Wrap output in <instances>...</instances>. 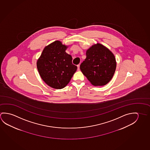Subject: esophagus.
<instances>
[{
	"label": "esophagus",
	"instance_id": "obj_1",
	"mask_svg": "<svg viewBox=\"0 0 150 150\" xmlns=\"http://www.w3.org/2000/svg\"><path fill=\"white\" fill-rule=\"evenodd\" d=\"M77 67H78V70L79 71L80 70V64H78V65H77Z\"/></svg>",
	"mask_w": 150,
	"mask_h": 150
}]
</instances>
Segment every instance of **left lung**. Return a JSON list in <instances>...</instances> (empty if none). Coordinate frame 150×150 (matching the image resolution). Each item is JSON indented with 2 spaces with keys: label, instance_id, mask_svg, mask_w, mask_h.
<instances>
[{
  "label": "left lung",
  "instance_id": "1",
  "mask_svg": "<svg viewBox=\"0 0 150 150\" xmlns=\"http://www.w3.org/2000/svg\"><path fill=\"white\" fill-rule=\"evenodd\" d=\"M116 61L110 50L100 43L86 51V58L80 66L81 71L93 86L107 84L114 76Z\"/></svg>",
  "mask_w": 150,
  "mask_h": 150
}]
</instances>
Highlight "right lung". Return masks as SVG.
<instances>
[{
    "label": "right lung",
    "instance_id": "right-lung-1",
    "mask_svg": "<svg viewBox=\"0 0 150 150\" xmlns=\"http://www.w3.org/2000/svg\"><path fill=\"white\" fill-rule=\"evenodd\" d=\"M68 47L61 41L56 40L44 48L36 62L41 78L52 88H64L76 71L71 56L66 52Z\"/></svg>",
    "mask_w": 150,
    "mask_h": 150
}]
</instances>
